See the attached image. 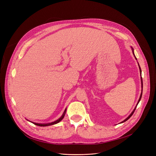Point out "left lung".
Listing matches in <instances>:
<instances>
[{"label": "left lung", "instance_id": "obj_1", "mask_svg": "<svg viewBox=\"0 0 156 156\" xmlns=\"http://www.w3.org/2000/svg\"><path fill=\"white\" fill-rule=\"evenodd\" d=\"M133 54H134V50H133ZM134 57H135V55H134ZM135 58H136V59L137 60V59H136V58L135 57ZM138 65H139V64H138ZM139 67H140V73H141V68H140V65H139ZM141 95H140V98H139V101H138V103H137V104H136V107H135V108L134 109V110H133V111L131 113V114H130L126 120H124L123 122H122L121 123H123V122H126V121H127V120H129V118L131 117V116L133 115V113H134V111L136 110V107H137V105H138V103H139V102L140 101V100H141V96H142V92H143V80H142V77H141Z\"/></svg>", "mask_w": 156, "mask_h": 156}]
</instances>
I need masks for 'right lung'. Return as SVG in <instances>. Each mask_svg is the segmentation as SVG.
Wrapping results in <instances>:
<instances>
[{"mask_svg": "<svg viewBox=\"0 0 156 156\" xmlns=\"http://www.w3.org/2000/svg\"><path fill=\"white\" fill-rule=\"evenodd\" d=\"M66 109H65L64 113L63 114V115H62L58 120H55L53 122H51V123H34V122H33V123H34V125L36 126H40V127H45V126H51V125H54V124H56L58 123H59L60 121H61L62 120H63V118H64L65 116V115L66 113Z\"/></svg>", "mask_w": 156, "mask_h": 156, "instance_id": "add662e5", "label": "right lung"}]
</instances>
